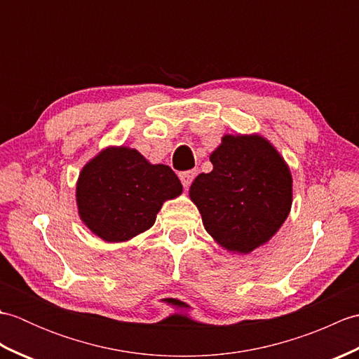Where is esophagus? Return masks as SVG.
Here are the masks:
<instances>
[{
  "label": "esophagus",
  "mask_w": 359,
  "mask_h": 359,
  "mask_svg": "<svg viewBox=\"0 0 359 359\" xmlns=\"http://www.w3.org/2000/svg\"><path fill=\"white\" fill-rule=\"evenodd\" d=\"M179 177H180V182H182V185H184L185 188H188L189 185H191V182L194 180V177H196V172H194L193 170H188V171H182V172L179 174Z\"/></svg>",
  "instance_id": "34e87169"
}]
</instances>
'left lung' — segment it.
Segmentation results:
<instances>
[{
    "label": "left lung",
    "instance_id": "8db88e82",
    "mask_svg": "<svg viewBox=\"0 0 359 359\" xmlns=\"http://www.w3.org/2000/svg\"><path fill=\"white\" fill-rule=\"evenodd\" d=\"M212 171L189 188L205 230L230 251L250 253L284 224L292 208V175L259 135H225L210 156Z\"/></svg>",
    "mask_w": 359,
    "mask_h": 359
}]
</instances>
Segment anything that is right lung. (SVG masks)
Wrapping results in <instances>:
<instances>
[{"label": "right lung", "mask_w": 359, "mask_h": 359, "mask_svg": "<svg viewBox=\"0 0 359 359\" xmlns=\"http://www.w3.org/2000/svg\"><path fill=\"white\" fill-rule=\"evenodd\" d=\"M182 184L166 165H151L139 151L108 148L83 168L77 203L83 222L98 238L121 242L147 231Z\"/></svg>", "instance_id": "right-lung-1"}]
</instances>
